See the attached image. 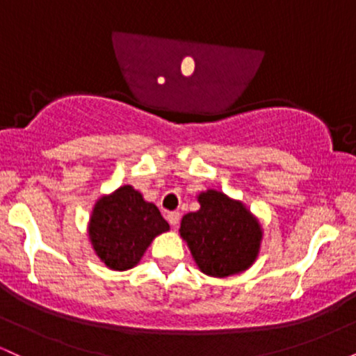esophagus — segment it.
Returning <instances> with one entry per match:
<instances>
[{
	"label": "esophagus",
	"instance_id": "34e87169",
	"mask_svg": "<svg viewBox=\"0 0 356 356\" xmlns=\"http://www.w3.org/2000/svg\"><path fill=\"white\" fill-rule=\"evenodd\" d=\"M179 219H181V214H179L177 211L169 212V214H167V220H169L170 226H177V224H179Z\"/></svg>",
	"mask_w": 356,
	"mask_h": 356
}]
</instances>
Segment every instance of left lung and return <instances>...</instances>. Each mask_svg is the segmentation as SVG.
I'll use <instances>...</instances> for the list:
<instances>
[{"label":"left lung","mask_w":356,"mask_h":356,"mask_svg":"<svg viewBox=\"0 0 356 356\" xmlns=\"http://www.w3.org/2000/svg\"><path fill=\"white\" fill-rule=\"evenodd\" d=\"M199 211L181 220L179 234L199 271L229 277L254 264L263 243V226L243 201L207 189L197 194Z\"/></svg>","instance_id":"left-lung-1"}]
</instances>
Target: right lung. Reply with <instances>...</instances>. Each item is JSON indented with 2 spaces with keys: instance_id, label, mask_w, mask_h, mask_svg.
<instances>
[{
  "instance_id": "1",
  "label": "right lung",
  "mask_w": 356,
  "mask_h": 356,
  "mask_svg": "<svg viewBox=\"0 0 356 356\" xmlns=\"http://www.w3.org/2000/svg\"><path fill=\"white\" fill-rule=\"evenodd\" d=\"M169 224L152 202L130 184L97 199L88 220V241L99 259L113 271L136 268Z\"/></svg>"
}]
</instances>
